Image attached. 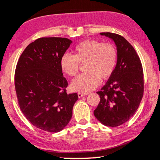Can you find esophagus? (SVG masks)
Segmentation results:
<instances>
[{
	"label": "esophagus",
	"instance_id": "esophagus-1",
	"mask_svg": "<svg viewBox=\"0 0 160 160\" xmlns=\"http://www.w3.org/2000/svg\"><path fill=\"white\" fill-rule=\"evenodd\" d=\"M86 93H83V92H79L78 93V97H79V98H81V97H83V96H85L86 95Z\"/></svg>",
	"mask_w": 160,
	"mask_h": 160
}]
</instances>
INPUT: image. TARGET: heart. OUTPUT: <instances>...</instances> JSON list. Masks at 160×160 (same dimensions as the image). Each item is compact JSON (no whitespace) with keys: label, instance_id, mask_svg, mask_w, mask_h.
I'll use <instances>...</instances> for the list:
<instances>
[{"label":"heart","instance_id":"b5f03b06","mask_svg":"<svg viewBox=\"0 0 160 160\" xmlns=\"http://www.w3.org/2000/svg\"><path fill=\"white\" fill-rule=\"evenodd\" d=\"M74 54H64L61 58V70L70 77L79 73L81 64L86 72L72 83V88L87 93L98 86L100 79L107 80L112 75L117 61V50L111 43L88 39L74 48Z\"/></svg>","mask_w":160,"mask_h":160}]
</instances>
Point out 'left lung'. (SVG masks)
<instances>
[{"mask_svg": "<svg viewBox=\"0 0 160 160\" xmlns=\"http://www.w3.org/2000/svg\"><path fill=\"white\" fill-rule=\"evenodd\" d=\"M101 34L115 41L117 63L112 75L97 92L100 102L94 115L103 125L117 127L128 122L138 110L144 94V72L138 53L126 38L110 32Z\"/></svg>", "mask_w": 160, "mask_h": 160, "instance_id": "obj_1", "label": "left lung"}]
</instances>
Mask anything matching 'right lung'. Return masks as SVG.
Here are the masks:
<instances>
[{
  "label": "right lung",
  "instance_id": "obj_1",
  "mask_svg": "<svg viewBox=\"0 0 160 160\" xmlns=\"http://www.w3.org/2000/svg\"><path fill=\"white\" fill-rule=\"evenodd\" d=\"M71 43L67 38H39L26 47L16 65L14 85L18 106L26 119L44 131L63 130L78 99L77 93H67L68 83L60 65Z\"/></svg>",
  "mask_w": 160,
  "mask_h": 160
}]
</instances>
